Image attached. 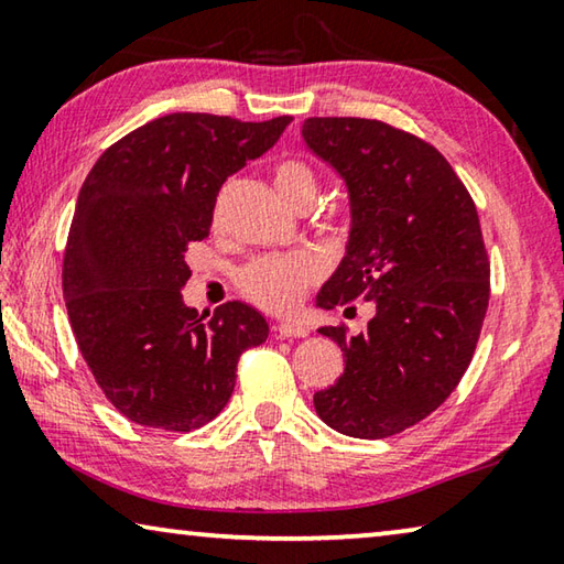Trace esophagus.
Instances as JSON below:
<instances>
[{
	"label": "esophagus",
	"mask_w": 564,
	"mask_h": 564,
	"mask_svg": "<svg viewBox=\"0 0 564 564\" xmlns=\"http://www.w3.org/2000/svg\"><path fill=\"white\" fill-rule=\"evenodd\" d=\"M275 330H279L281 338H305L308 336V328H305L303 323H291V321L279 323Z\"/></svg>",
	"instance_id": "1"
}]
</instances>
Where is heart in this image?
Here are the masks:
<instances>
[{"instance_id":"heart-1","label":"heart","mask_w":564,"mask_h":564,"mask_svg":"<svg viewBox=\"0 0 564 564\" xmlns=\"http://www.w3.org/2000/svg\"><path fill=\"white\" fill-rule=\"evenodd\" d=\"M273 184L285 204L301 208L313 204L318 188L316 171L305 161L283 159L273 169ZM318 279V265L308 253L259 256L236 275L238 289L265 311H289L301 299L305 285Z\"/></svg>"}]
</instances>
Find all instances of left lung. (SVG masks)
Instances as JSON below:
<instances>
[{
    "label": "left lung",
    "instance_id": "obj_1",
    "mask_svg": "<svg viewBox=\"0 0 564 564\" xmlns=\"http://www.w3.org/2000/svg\"><path fill=\"white\" fill-rule=\"evenodd\" d=\"M303 141L338 171L350 202L346 256L316 305L368 301L376 311L358 336L318 328L340 346L346 370L313 405L333 431L378 441L441 408L470 366L490 301L480 218L445 156L413 133L313 117Z\"/></svg>",
    "mask_w": 564,
    "mask_h": 564
}]
</instances>
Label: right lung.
<instances>
[{
  "label": "right lung",
  "instance_id": "1",
  "mask_svg": "<svg viewBox=\"0 0 564 564\" xmlns=\"http://www.w3.org/2000/svg\"><path fill=\"white\" fill-rule=\"evenodd\" d=\"M291 121L169 113L109 147L84 181L64 251L66 313L94 380L133 423L206 425L234 393L241 352L269 338L251 305L228 301L198 316L181 289L224 181Z\"/></svg>",
  "mask_w": 564,
  "mask_h": 564
}]
</instances>
